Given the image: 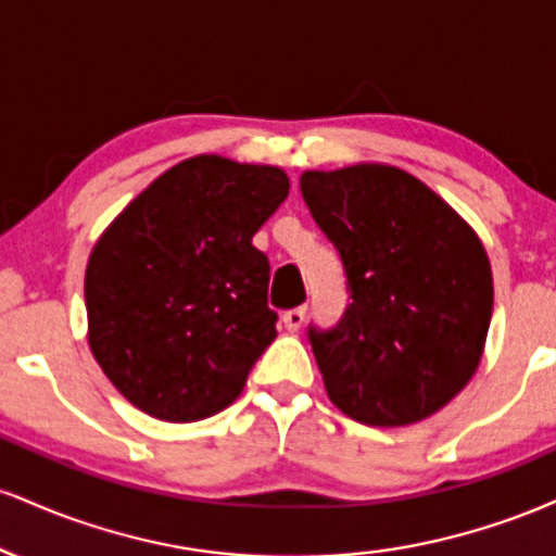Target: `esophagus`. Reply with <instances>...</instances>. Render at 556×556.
Listing matches in <instances>:
<instances>
[{
	"label": "esophagus",
	"instance_id": "obj_1",
	"mask_svg": "<svg viewBox=\"0 0 556 556\" xmlns=\"http://www.w3.org/2000/svg\"><path fill=\"white\" fill-rule=\"evenodd\" d=\"M305 305H300V308H290V311H285L282 314V324H285V329L287 331H298L300 327H303V321H305Z\"/></svg>",
	"mask_w": 556,
	"mask_h": 556
}]
</instances>
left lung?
<instances>
[{"label":"left lung","instance_id":"left-lung-1","mask_svg":"<svg viewBox=\"0 0 556 556\" xmlns=\"http://www.w3.org/2000/svg\"><path fill=\"white\" fill-rule=\"evenodd\" d=\"M300 193L348 274L340 324L308 329L329 400L366 426L442 410L476 374L494 308L473 227L389 164L303 172Z\"/></svg>","mask_w":556,"mask_h":556}]
</instances>
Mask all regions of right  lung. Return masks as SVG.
Listing matches in <instances>:
<instances>
[{"label":"right lung","mask_w":556,"mask_h":556,"mask_svg":"<svg viewBox=\"0 0 556 556\" xmlns=\"http://www.w3.org/2000/svg\"><path fill=\"white\" fill-rule=\"evenodd\" d=\"M287 193L279 167L201 154L104 229L86 269L88 344L138 410L190 424L240 397L277 337L269 258L253 235Z\"/></svg>","instance_id":"obj_1"}]
</instances>
